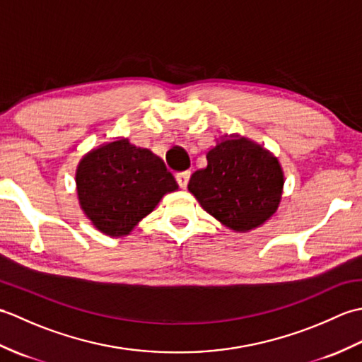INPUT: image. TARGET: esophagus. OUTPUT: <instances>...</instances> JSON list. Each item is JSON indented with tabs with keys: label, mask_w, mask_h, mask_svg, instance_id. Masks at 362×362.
<instances>
[{
	"label": "esophagus",
	"mask_w": 362,
	"mask_h": 362,
	"mask_svg": "<svg viewBox=\"0 0 362 362\" xmlns=\"http://www.w3.org/2000/svg\"><path fill=\"white\" fill-rule=\"evenodd\" d=\"M189 177H191L189 171H183V173L175 174V180H177V183H179L180 188H187L188 182H189Z\"/></svg>",
	"instance_id": "obj_1"
}]
</instances>
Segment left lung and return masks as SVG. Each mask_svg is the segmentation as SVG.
I'll return each mask as SVG.
<instances>
[{"label":"left lung","mask_w":362,"mask_h":362,"mask_svg":"<svg viewBox=\"0 0 362 362\" xmlns=\"http://www.w3.org/2000/svg\"><path fill=\"white\" fill-rule=\"evenodd\" d=\"M209 165L191 175L188 189L226 227L247 232L280 204L283 173L276 158L245 140H226L206 153Z\"/></svg>","instance_id":"8db88e82"}]
</instances>
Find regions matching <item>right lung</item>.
I'll use <instances>...</instances> for the list:
<instances>
[{"label": "right lung", "mask_w": 362, "mask_h": 362, "mask_svg": "<svg viewBox=\"0 0 362 362\" xmlns=\"http://www.w3.org/2000/svg\"><path fill=\"white\" fill-rule=\"evenodd\" d=\"M76 183L82 210L112 236L127 235L161 197L177 189L163 161L127 140L105 144L83 157Z\"/></svg>", "instance_id": "obj_1"}]
</instances>
